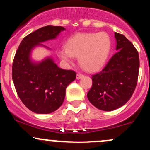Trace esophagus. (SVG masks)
<instances>
[{
	"mask_svg": "<svg viewBox=\"0 0 150 150\" xmlns=\"http://www.w3.org/2000/svg\"><path fill=\"white\" fill-rule=\"evenodd\" d=\"M83 76H84V75H83V74H81V73H78V74H77L76 79L79 80V79H81V78H82Z\"/></svg>",
	"mask_w": 150,
	"mask_h": 150,
	"instance_id": "34e87169",
	"label": "esophagus"
}]
</instances>
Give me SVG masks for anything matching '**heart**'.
I'll use <instances>...</instances> for the list:
<instances>
[{
    "mask_svg": "<svg viewBox=\"0 0 150 150\" xmlns=\"http://www.w3.org/2000/svg\"><path fill=\"white\" fill-rule=\"evenodd\" d=\"M112 42L107 33H82L71 36L65 43V49L59 51V56L67 62L78 57L80 65L87 72L102 69L108 59Z\"/></svg>",
    "mask_w": 150,
    "mask_h": 150,
    "instance_id": "b5f03b06",
    "label": "heart"
}]
</instances>
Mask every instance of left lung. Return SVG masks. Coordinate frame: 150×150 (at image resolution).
<instances>
[{
    "label": "left lung",
    "instance_id": "8db88e82",
    "mask_svg": "<svg viewBox=\"0 0 150 150\" xmlns=\"http://www.w3.org/2000/svg\"><path fill=\"white\" fill-rule=\"evenodd\" d=\"M119 50L98 73L92 75L89 102L104 111H112L124 105L134 93L139 69V53L123 35L115 33Z\"/></svg>",
    "mask_w": 150,
    "mask_h": 150
}]
</instances>
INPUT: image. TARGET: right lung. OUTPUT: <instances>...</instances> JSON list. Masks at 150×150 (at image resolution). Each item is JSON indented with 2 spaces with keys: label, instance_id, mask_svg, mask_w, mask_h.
Segmentation results:
<instances>
[{
  "label": "right lung",
  "instance_id": "right-lung-1",
  "mask_svg": "<svg viewBox=\"0 0 150 150\" xmlns=\"http://www.w3.org/2000/svg\"><path fill=\"white\" fill-rule=\"evenodd\" d=\"M63 27H43L23 38L15 54L12 79L19 99L30 110L48 114L59 108L64 100L66 88L75 81L76 72L65 70L48 57L40 63L30 59L32 49L40 43L56 38Z\"/></svg>",
  "mask_w": 150,
  "mask_h": 150
}]
</instances>
